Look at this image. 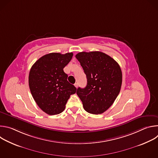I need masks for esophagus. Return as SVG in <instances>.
Listing matches in <instances>:
<instances>
[{
  "label": "esophagus",
  "mask_w": 158,
  "mask_h": 158,
  "mask_svg": "<svg viewBox=\"0 0 158 158\" xmlns=\"http://www.w3.org/2000/svg\"><path fill=\"white\" fill-rule=\"evenodd\" d=\"M74 86H75L76 88H77V87H78V84H77V83H75V84H74Z\"/></svg>",
  "instance_id": "esophagus-1"
}]
</instances>
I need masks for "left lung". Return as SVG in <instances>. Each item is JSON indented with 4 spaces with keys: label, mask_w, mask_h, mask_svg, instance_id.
I'll list each match as a JSON object with an SVG mask.
<instances>
[{
    "label": "left lung",
    "mask_w": 158,
    "mask_h": 158,
    "mask_svg": "<svg viewBox=\"0 0 158 158\" xmlns=\"http://www.w3.org/2000/svg\"><path fill=\"white\" fill-rule=\"evenodd\" d=\"M87 77V85L79 87L77 94L85 111L102 114L114 103L122 84V71L118 63L99 51L81 52L76 55Z\"/></svg>",
    "instance_id": "left-lung-1"
}]
</instances>
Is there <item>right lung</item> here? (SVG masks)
I'll return each instance as SVG.
<instances>
[{"label":"right lung","mask_w":158,"mask_h":158,"mask_svg":"<svg viewBox=\"0 0 158 158\" xmlns=\"http://www.w3.org/2000/svg\"><path fill=\"white\" fill-rule=\"evenodd\" d=\"M73 56L53 52L39 58L32 66L29 75V85L32 96L38 106L49 115L62 112L76 87L67 81L63 69Z\"/></svg>","instance_id":"obj_1"}]
</instances>
